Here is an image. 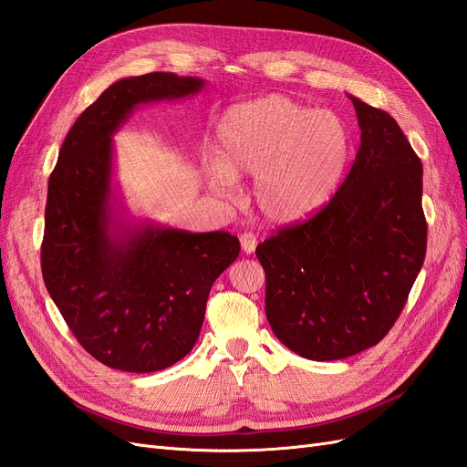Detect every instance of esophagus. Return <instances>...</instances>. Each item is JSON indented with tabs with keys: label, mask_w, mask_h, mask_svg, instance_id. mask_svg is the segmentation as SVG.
I'll return each instance as SVG.
<instances>
[{
	"label": "esophagus",
	"mask_w": 467,
	"mask_h": 467,
	"mask_svg": "<svg viewBox=\"0 0 467 467\" xmlns=\"http://www.w3.org/2000/svg\"><path fill=\"white\" fill-rule=\"evenodd\" d=\"M239 242H242V249L247 253V255L255 253V247H257V235L255 234L244 232L242 235H239Z\"/></svg>",
	"instance_id": "34e87169"
}]
</instances>
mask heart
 <instances>
[{"mask_svg":"<svg viewBox=\"0 0 467 467\" xmlns=\"http://www.w3.org/2000/svg\"><path fill=\"white\" fill-rule=\"evenodd\" d=\"M355 140L341 115L266 95L232 107L218 124V160L206 169L216 192L253 181V204L271 223H298L327 206L343 185Z\"/></svg>","mask_w":467,"mask_h":467,"instance_id":"heart-1","label":"heart"}]
</instances>
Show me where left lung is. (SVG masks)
<instances>
[{"instance_id": "1", "label": "left lung", "mask_w": 467, "mask_h": 467, "mask_svg": "<svg viewBox=\"0 0 467 467\" xmlns=\"http://www.w3.org/2000/svg\"><path fill=\"white\" fill-rule=\"evenodd\" d=\"M360 148L333 201L257 245L265 312L282 345L338 360L378 345L398 321L427 253L422 163L400 124L350 97Z\"/></svg>"}]
</instances>
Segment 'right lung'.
Here are the masks:
<instances>
[{
	"label": "right lung",
	"instance_id": "add662e5",
	"mask_svg": "<svg viewBox=\"0 0 467 467\" xmlns=\"http://www.w3.org/2000/svg\"><path fill=\"white\" fill-rule=\"evenodd\" d=\"M202 88L165 72L112 83L69 129L48 179L42 278L79 345L109 368L158 372L185 357L212 285L239 255L228 232L124 225L112 204L110 136L138 105Z\"/></svg>",
	"mask_w": 467,
	"mask_h": 467
}]
</instances>
